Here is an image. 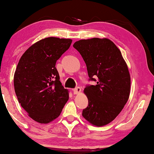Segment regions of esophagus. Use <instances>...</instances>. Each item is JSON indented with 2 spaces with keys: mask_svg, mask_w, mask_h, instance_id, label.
<instances>
[{
  "mask_svg": "<svg viewBox=\"0 0 154 154\" xmlns=\"http://www.w3.org/2000/svg\"><path fill=\"white\" fill-rule=\"evenodd\" d=\"M81 92V88L80 87H77V88H75V89H73V93H74L75 94H79Z\"/></svg>",
  "mask_w": 154,
  "mask_h": 154,
  "instance_id": "esophagus-1",
  "label": "esophagus"
}]
</instances>
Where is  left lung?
Wrapping results in <instances>:
<instances>
[{
	"mask_svg": "<svg viewBox=\"0 0 154 154\" xmlns=\"http://www.w3.org/2000/svg\"><path fill=\"white\" fill-rule=\"evenodd\" d=\"M73 48L85 61L90 80L97 77L95 85L87 86L84 93L88 106L82 116L92 125L110 123L123 109L130 93V75L121 52L106 38L80 40Z\"/></svg>",
	"mask_w": 154,
	"mask_h": 154,
	"instance_id": "1",
	"label": "left lung"
}]
</instances>
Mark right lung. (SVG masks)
Segmentation results:
<instances>
[{
	"label": "right lung",
	"instance_id": "1",
	"mask_svg": "<svg viewBox=\"0 0 154 154\" xmlns=\"http://www.w3.org/2000/svg\"><path fill=\"white\" fill-rule=\"evenodd\" d=\"M72 43L48 37L29 47L21 57L14 75V88L21 106L35 121L48 124L59 117L69 100L55 64Z\"/></svg>",
	"mask_w": 154,
	"mask_h": 154
}]
</instances>
